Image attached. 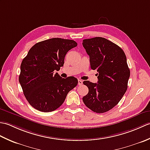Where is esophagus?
<instances>
[{
    "mask_svg": "<svg viewBox=\"0 0 150 150\" xmlns=\"http://www.w3.org/2000/svg\"><path fill=\"white\" fill-rule=\"evenodd\" d=\"M82 82H83V81H82V80H81V79H79L78 80V84L79 86H81L82 84Z\"/></svg>",
    "mask_w": 150,
    "mask_h": 150,
    "instance_id": "obj_1",
    "label": "esophagus"
}]
</instances>
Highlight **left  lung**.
Returning <instances> with one entry per match:
<instances>
[{
    "instance_id": "8db88e82",
    "label": "left lung",
    "mask_w": 150,
    "mask_h": 150,
    "mask_svg": "<svg viewBox=\"0 0 150 150\" xmlns=\"http://www.w3.org/2000/svg\"><path fill=\"white\" fill-rule=\"evenodd\" d=\"M82 45L90 56L92 69L98 71L97 83L85 81L88 93L82 98L94 112L103 113L119 103L128 88L130 71L124 51L103 37L84 39Z\"/></svg>"
}]
</instances>
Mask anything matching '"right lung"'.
Wrapping results in <instances>:
<instances>
[{"mask_svg": "<svg viewBox=\"0 0 150 150\" xmlns=\"http://www.w3.org/2000/svg\"><path fill=\"white\" fill-rule=\"evenodd\" d=\"M75 41L53 38L38 42L22 60L18 81L31 106L42 112L57 110L68 92L78 84L74 77L62 78L55 73L63 66L67 52Z\"/></svg>", "mask_w": 150, "mask_h": 150, "instance_id": "obj_1", "label": "right lung"}]
</instances>
